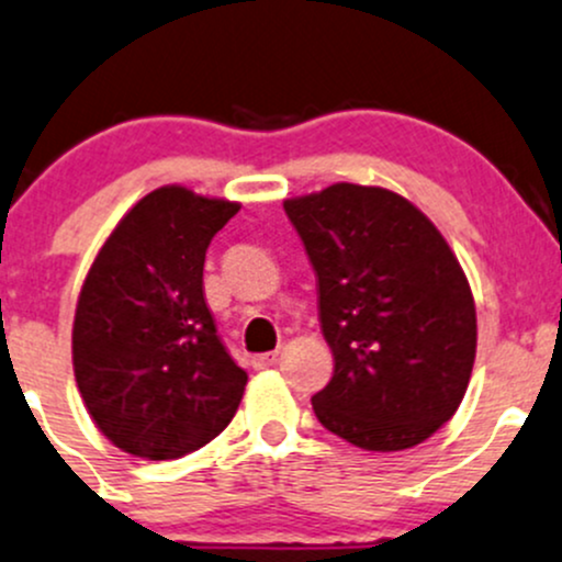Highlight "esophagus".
Instances as JSON below:
<instances>
[{"label": "esophagus", "instance_id": "esophagus-1", "mask_svg": "<svg viewBox=\"0 0 562 562\" xmlns=\"http://www.w3.org/2000/svg\"><path fill=\"white\" fill-rule=\"evenodd\" d=\"M276 356L279 353H257L255 359H251V367H255V370H268V367H273L276 364Z\"/></svg>", "mask_w": 562, "mask_h": 562}]
</instances>
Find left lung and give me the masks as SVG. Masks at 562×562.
<instances>
[{
  "mask_svg": "<svg viewBox=\"0 0 562 562\" xmlns=\"http://www.w3.org/2000/svg\"><path fill=\"white\" fill-rule=\"evenodd\" d=\"M283 211L316 270L335 356L313 396L324 428L361 450L420 445L456 415L476 353L472 286L448 240L385 187L337 182Z\"/></svg>",
  "mask_w": 562,
  "mask_h": 562,
  "instance_id": "1",
  "label": "left lung"
}]
</instances>
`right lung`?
I'll list each match as a JSON object with an SVG mask.
<instances>
[{
    "label": "right lung",
    "instance_id": "obj_1",
    "mask_svg": "<svg viewBox=\"0 0 562 562\" xmlns=\"http://www.w3.org/2000/svg\"><path fill=\"white\" fill-rule=\"evenodd\" d=\"M240 203L166 184L125 211L77 297L71 364L90 418L123 452L171 461L220 437L246 372L216 337L203 262Z\"/></svg>",
    "mask_w": 562,
    "mask_h": 562
}]
</instances>
